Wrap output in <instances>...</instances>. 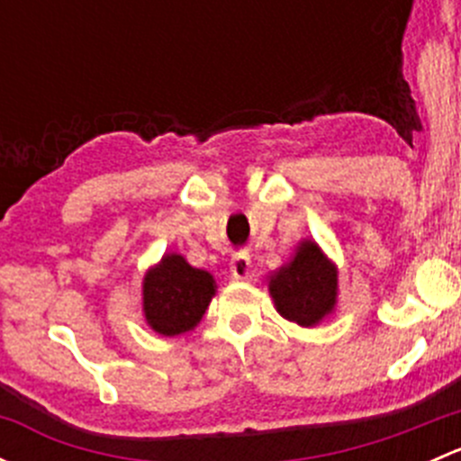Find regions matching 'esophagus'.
Returning a JSON list of instances; mask_svg holds the SVG:
<instances>
[{
  "label": "esophagus",
  "mask_w": 461,
  "mask_h": 461,
  "mask_svg": "<svg viewBox=\"0 0 461 461\" xmlns=\"http://www.w3.org/2000/svg\"><path fill=\"white\" fill-rule=\"evenodd\" d=\"M230 272L236 281H248L249 274H252V258H249L248 252H239L231 257Z\"/></svg>",
  "instance_id": "34e87169"
}]
</instances>
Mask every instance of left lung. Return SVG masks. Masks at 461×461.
<instances>
[{"instance_id":"left-lung-1","label":"left lung","mask_w":461,"mask_h":461,"mask_svg":"<svg viewBox=\"0 0 461 461\" xmlns=\"http://www.w3.org/2000/svg\"><path fill=\"white\" fill-rule=\"evenodd\" d=\"M267 290L283 319L301 328H317L337 310L339 267L317 240L303 239L290 260L269 274Z\"/></svg>"}]
</instances>
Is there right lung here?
<instances>
[{"label":"right lung","instance_id":"right-lung-1","mask_svg":"<svg viewBox=\"0 0 461 461\" xmlns=\"http://www.w3.org/2000/svg\"><path fill=\"white\" fill-rule=\"evenodd\" d=\"M213 296L216 281L207 269L167 252L142 276V317L160 337H178L201 323Z\"/></svg>","mask_w":461,"mask_h":461}]
</instances>
